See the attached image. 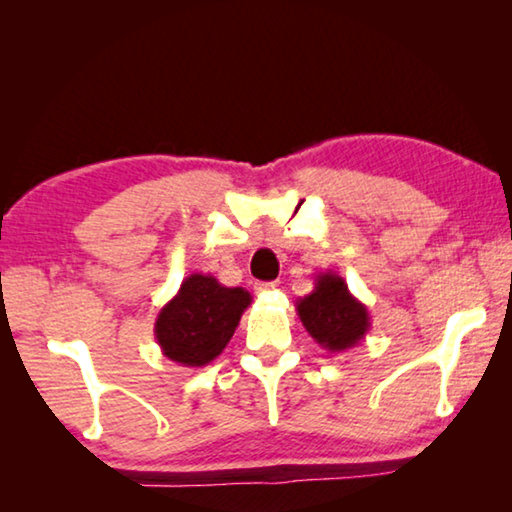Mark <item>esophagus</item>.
I'll return each instance as SVG.
<instances>
[{
	"instance_id": "34e87169",
	"label": "esophagus",
	"mask_w": 512,
	"mask_h": 512,
	"mask_svg": "<svg viewBox=\"0 0 512 512\" xmlns=\"http://www.w3.org/2000/svg\"><path fill=\"white\" fill-rule=\"evenodd\" d=\"M277 287V282H259V284H255V289L259 291V293H264V291H273Z\"/></svg>"
}]
</instances>
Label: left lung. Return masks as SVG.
Segmentation results:
<instances>
[{
	"label": "left lung",
	"instance_id": "1",
	"mask_svg": "<svg viewBox=\"0 0 512 512\" xmlns=\"http://www.w3.org/2000/svg\"><path fill=\"white\" fill-rule=\"evenodd\" d=\"M300 323L311 339L329 352H345L366 339L368 307L348 289V282L332 271L318 273L314 291L296 300Z\"/></svg>",
	"mask_w": 512,
	"mask_h": 512
}]
</instances>
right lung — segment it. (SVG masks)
Listing matches in <instances>:
<instances>
[{
    "label": "right lung",
    "instance_id": "add662e5",
    "mask_svg": "<svg viewBox=\"0 0 512 512\" xmlns=\"http://www.w3.org/2000/svg\"><path fill=\"white\" fill-rule=\"evenodd\" d=\"M250 302L246 289L223 287L214 275H187L155 318V341L169 361L203 368L230 343Z\"/></svg>",
    "mask_w": 512,
    "mask_h": 512
}]
</instances>
